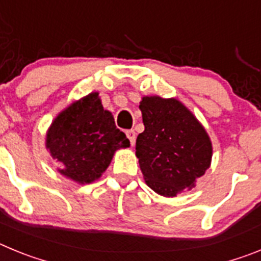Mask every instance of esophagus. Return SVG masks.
<instances>
[{
    "label": "esophagus",
    "mask_w": 261,
    "mask_h": 261,
    "mask_svg": "<svg viewBox=\"0 0 261 261\" xmlns=\"http://www.w3.org/2000/svg\"><path fill=\"white\" fill-rule=\"evenodd\" d=\"M126 137L129 138V141H130V145H135V142H136V132L135 130H132V129H130V130H126Z\"/></svg>",
    "instance_id": "obj_1"
}]
</instances>
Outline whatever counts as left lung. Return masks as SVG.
Returning a JSON list of instances; mask_svg holds the SVG:
<instances>
[{"mask_svg": "<svg viewBox=\"0 0 261 261\" xmlns=\"http://www.w3.org/2000/svg\"><path fill=\"white\" fill-rule=\"evenodd\" d=\"M140 110L145 130L136 140V155L146 184L166 197L192 190L212 161L204 126L174 98L144 96Z\"/></svg>", "mask_w": 261, "mask_h": 261, "instance_id": "left-lung-1", "label": "left lung"}]
</instances>
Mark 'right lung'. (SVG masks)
Listing matches in <instances>:
<instances>
[{"label":"right lung","mask_w":261,"mask_h":261,"mask_svg":"<svg viewBox=\"0 0 261 261\" xmlns=\"http://www.w3.org/2000/svg\"><path fill=\"white\" fill-rule=\"evenodd\" d=\"M98 93H91L60 112L47 132L45 146L60 162L59 172L80 184L102 176L117 149L129 147Z\"/></svg>","instance_id":"obj_1"}]
</instances>
